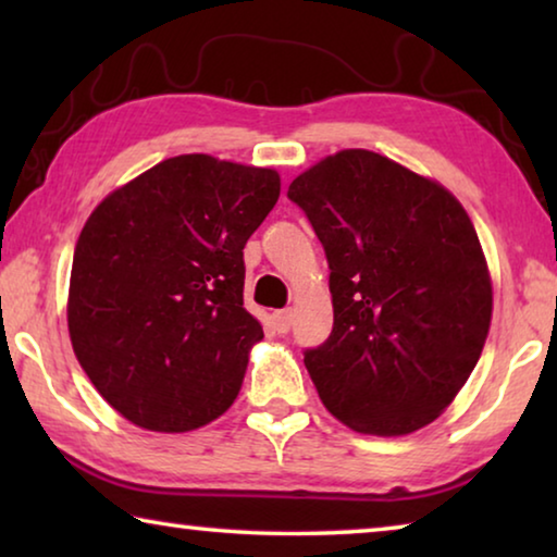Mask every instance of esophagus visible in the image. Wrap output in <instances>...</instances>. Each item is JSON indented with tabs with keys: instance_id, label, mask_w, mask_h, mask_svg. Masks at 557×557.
I'll return each instance as SVG.
<instances>
[{
	"instance_id": "esophagus-1",
	"label": "esophagus",
	"mask_w": 557,
	"mask_h": 557,
	"mask_svg": "<svg viewBox=\"0 0 557 557\" xmlns=\"http://www.w3.org/2000/svg\"><path fill=\"white\" fill-rule=\"evenodd\" d=\"M272 322H275L277 334H287L289 326H292V312H289V309H282V312L272 314Z\"/></svg>"
}]
</instances>
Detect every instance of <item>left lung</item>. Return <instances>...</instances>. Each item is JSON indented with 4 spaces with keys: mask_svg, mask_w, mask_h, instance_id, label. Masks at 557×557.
<instances>
[{
    "mask_svg": "<svg viewBox=\"0 0 557 557\" xmlns=\"http://www.w3.org/2000/svg\"><path fill=\"white\" fill-rule=\"evenodd\" d=\"M329 262L334 329L305 366L326 410L363 435H410L455 400L492 324V277L445 186L369 149L289 184Z\"/></svg>",
    "mask_w": 557,
    "mask_h": 557,
    "instance_id": "obj_1",
    "label": "left lung"
}]
</instances>
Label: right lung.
Segmentation results:
<instances>
[{"label":"right lung","instance_id":"1","mask_svg":"<svg viewBox=\"0 0 557 557\" xmlns=\"http://www.w3.org/2000/svg\"><path fill=\"white\" fill-rule=\"evenodd\" d=\"M277 199L275 169L182 154L90 213L73 256L69 332L122 418L188 432L238 398L262 338L243 307V248Z\"/></svg>","mask_w":557,"mask_h":557}]
</instances>
